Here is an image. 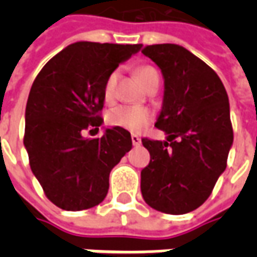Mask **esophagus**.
Returning a JSON list of instances; mask_svg holds the SVG:
<instances>
[{"label": "esophagus", "mask_w": 257, "mask_h": 257, "mask_svg": "<svg viewBox=\"0 0 257 257\" xmlns=\"http://www.w3.org/2000/svg\"><path fill=\"white\" fill-rule=\"evenodd\" d=\"M131 139H132V145L134 146H140V143H142V140H140V138L138 135L134 134L131 136Z\"/></svg>", "instance_id": "obj_1"}]
</instances>
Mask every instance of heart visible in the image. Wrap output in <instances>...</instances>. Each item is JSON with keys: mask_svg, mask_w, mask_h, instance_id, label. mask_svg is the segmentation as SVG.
<instances>
[{"mask_svg": "<svg viewBox=\"0 0 257 257\" xmlns=\"http://www.w3.org/2000/svg\"><path fill=\"white\" fill-rule=\"evenodd\" d=\"M154 75H158L157 71L150 66H143L138 70V78L140 82L146 85ZM118 81V71H112L106 78L104 86H103V93L106 100H111L114 97L115 92V85ZM151 111L146 107L140 106H126L121 104L111 108L107 115V121L112 126L132 131V132H139L142 129L147 126V123L150 122Z\"/></svg>", "mask_w": 257, "mask_h": 257, "instance_id": "1", "label": "heart"}]
</instances>
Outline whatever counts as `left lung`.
Returning a JSON list of instances; mask_svg holds the SVG:
<instances>
[{"label": "left lung", "mask_w": 257, "mask_h": 257, "mask_svg": "<svg viewBox=\"0 0 257 257\" xmlns=\"http://www.w3.org/2000/svg\"><path fill=\"white\" fill-rule=\"evenodd\" d=\"M142 53L160 67L164 99L156 126L165 140L142 139L150 164L142 171L146 204L183 215L204 204L227 167L232 146L230 104L219 75L176 44H156Z\"/></svg>", "instance_id": "obj_1"}]
</instances>
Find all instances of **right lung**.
I'll return each mask as SVG.
<instances>
[{"mask_svg": "<svg viewBox=\"0 0 257 257\" xmlns=\"http://www.w3.org/2000/svg\"><path fill=\"white\" fill-rule=\"evenodd\" d=\"M142 44L78 41L53 56L33 82L26 106L25 147L30 168L53 204L64 210L93 208L106 198L111 169L132 149L131 134L99 129L106 78Z\"/></svg>", "mask_w": 257, "mask_h": 257, "instance_id": "right-lung-1", "label": "right lung"}]
</instances>
